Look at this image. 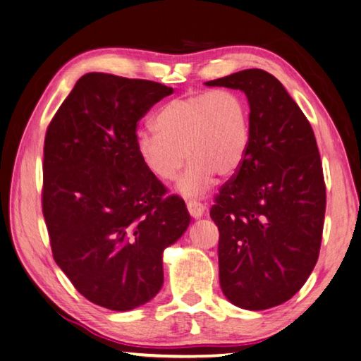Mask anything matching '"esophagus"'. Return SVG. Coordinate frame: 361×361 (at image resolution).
Here are the masks:
<instances>
[{
  "label": "esophagus",
  "mask_w": 361,
  "mask_h": 361,
  "mask_svg": "<svg viewBox=\"0 0 361 361\" xmlns=\"http://www.w3.org/2000/svg\"><path fill=\"white\" fill-rule=\"evenodd\" d=\"M187 209H188V212H190V215L193 216V219H201L204 212H206V206H204L202 202L195 201V200H190L187 202Z\"/></svg>",
  "instance_id": "obj_1"
}]
</instances>
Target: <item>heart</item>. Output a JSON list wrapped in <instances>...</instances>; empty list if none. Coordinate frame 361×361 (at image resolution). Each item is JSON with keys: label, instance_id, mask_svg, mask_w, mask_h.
Here are the masks:
<instances>
[{"label": "heart", "instance_id": "1", "mask_svg": "<svg viewBox=\"0 0 361 361\" xmlns=\"http://www.w3.org/2000/svg\"><path fill=\"white\" fill-rule=\"evenodd\" d=\"M154 124L155 128L145 127L137 133V154L161 182L174 179L187 157L190 163L176 185L180 195L204 193L215 174H234L247 157L248 106L234 91H204L173 99L157 111Z\"/></svg>", "mask_w": 361, "mask_h": 361}]
</instances>
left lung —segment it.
<instances>
[{"label":"left lung","mask_w":361,"mask_h":361,"mask_svg":"<svg viewBox=\"0 0 361 361\" xmlns=\"http://www.w3.org/2000/svg\"><path fill=\"white\" fill-rule=\"evenodd\" d=\"M239 90L250 105V146L210 216L220 231L224 297L235 307H278L308 280L321 248L325 183L314 132L274 75L247 69L204 83Z\"/></svg>","instance_id":"left-lung-1"}]
</instances>
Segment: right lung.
<instances>
[{
    "instance_id": "obj_1",
    "label": "right lung",
    "mask_w": 361,
    "mask_h": 361,
    "mask_svg": "<svg viewBox=\"0 0 361 361\" xmlns=\"http://www.w3.org/2000/svg\"><path fill=\"white\" fill-rule=\"evenodd\" d=\"M173 87L91 72L47 128L42 210L53 257L81 295L113 311L163 286V251L190 224L179 196L142 165L137 122Z\"/></svg>"
}]
</instances>
